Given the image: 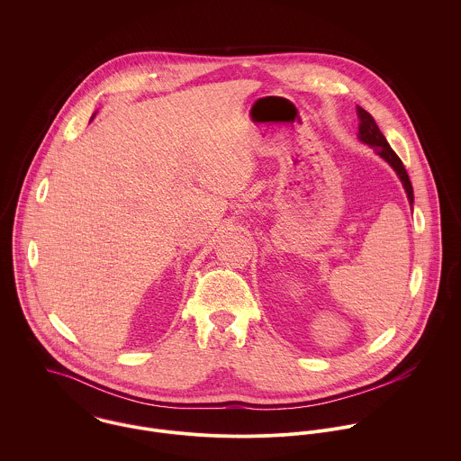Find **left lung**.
<instances>
[{"label": "left lung", "instance_id": "left-lung-1", "mask_svg": "<svg viewBox=\"0 0 461 461\" xmlns=\"http://www.w3.org/2000/svg\"><path fill=\"white\" fill-rule=\"evenodd\" d=\"M357 112H358V119H360L358 138H360L364 143L371 145V147L394 168L395 174L399 176V179H401V183H402V186H404V190H406V195H408L410 203H413V188H411V183H410V177H408V174H406V170H404L402 161L399 159V156L391 149L389 141L385 140L384 132L380 131V128L376 126V122H375V119L371 117V113L366 112V110L360 108V106L357 108Z\"/></svg>", "mask_w": 461, "mask_h": 461}]
</instances>
